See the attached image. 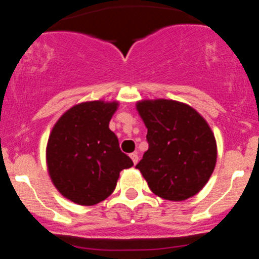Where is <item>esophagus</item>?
<instances>
[{"instance_id":"obj_1","label":"esophagus","mask_w":259,"mask_h":259,"mask_svg":"<svg viewBox=\"0 0 259 259\" xmlns=\"http://www.w3.org/2000/svg\"><path fill=\"white\" fill-rule=\"evenodd\" d=\"M130 157H131V159H132V162H134V164H136L137 162H139V155H137V153H132V154L130 155Z\"/></svg>"}]
</instances>
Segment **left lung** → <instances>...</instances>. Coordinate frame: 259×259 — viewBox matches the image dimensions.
Returning <instances> with one entry per match:
<instances>
[{
    "instance_id": "8db88e82",
    "label": "left lung",
    "mask_w": 259,
    "mask_h": 259,
    "mask_svg": "<svg viewBox=\"0 0 259 259\" xmlns=\"http://www.w3.org/2000/svg\"><path fill=\"white\" fill-rule=\"evenodd\" d=\"M136 109L149 143L136 168L150 191L168 201L193 197L209 182L217 163L210 125L193 107L174 100H143Z\"/></svg>"
}]
</instances>
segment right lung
<instances>
[{
  "mask_svg": "<svg viewBox=\"0 0 259 259\" xmlns=\"http://www.w3.org/2000/svg\"><path fill=\"white\" fill-rule=\"evenodd\" d=\"M118 101H87L62 114L48 139L52 183L67 200L92 206L113 193L124 168L134 166L109 128Z\"/></svg>",
  "mask_w": 259,
  "mask_h": 259,
  "instance_id": "obj_1",
  "label": "right lung"
}]
</instances>
